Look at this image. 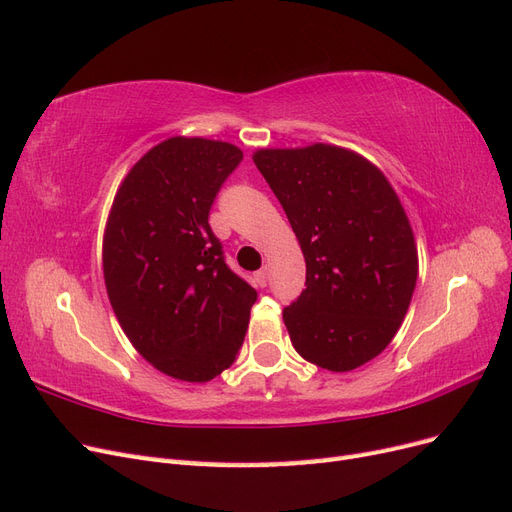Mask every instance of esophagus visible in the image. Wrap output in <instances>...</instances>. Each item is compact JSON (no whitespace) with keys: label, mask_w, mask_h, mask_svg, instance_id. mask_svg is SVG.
Listing matches in <instances>:
<instances>
[{"label":"esophagus","mask_w":512,"mask_h":512,"mask_svg":"<svg viewBox=\"0 0 512 512\" xmlns=\"http://www.w3.org/2000/svg\"><path fill=\"white\" fill-rule=\"evenodd\" d=\"M267 282H269V271H267V269H260V271L256 273V284H258L260 288H265Z\"/></svg>","instance_id":"obj_1"}]
</instances>
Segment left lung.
<instances>
[{
    "instance_id": "left-lung-1",
    "label": "left lung",
    "mask_w": 512,
    "mask_h": 512,
    "mask_svg": "<svg viewBox=\"0 0 512 512\" xmlns=\"http://www.w3.org/2000/svg\"><path fill=\"white\" fill-rule=\"evenodd\" d=\"M305 256L307 288L284 309L292 346L327 371H352L391 344L412 301L418 252L382 170L352 149L314 143L252 156Z\"/></svg>"
}]
</instances>
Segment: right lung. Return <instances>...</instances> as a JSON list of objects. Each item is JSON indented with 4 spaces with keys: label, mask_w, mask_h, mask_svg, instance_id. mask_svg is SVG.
I'll return each mask as SVG.
<instances>
[{
    "label": "right lung",
    "mask_w": 512,
    "mask_h": 512,
    "mask_svg": "<svg viewBox=\"0 0 512 512\" xmlns=\"http://www.w3.org/2000/svg\"><path fill=\"white\" fill-rule=\"evenodd\" d=\"M243 151L170 136L119 183L102 239L108 301L134 350L162 374L209 382L235 361L256 290L232 273L209 209Z\"/></svg>",
    "instance_id": "1"
}]
</instances>
